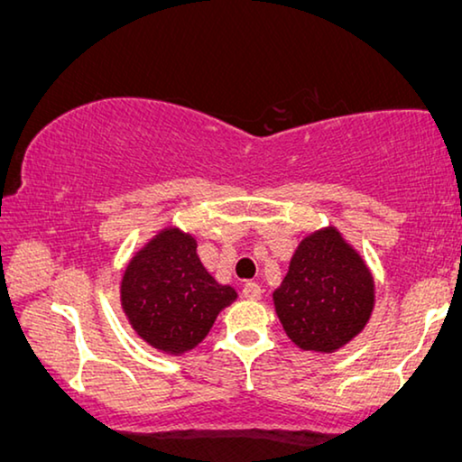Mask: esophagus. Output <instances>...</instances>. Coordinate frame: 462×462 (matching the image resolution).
Listing matches in <instances>:
<instances>
[{
	"mask_svg": "<svg viewBox=\"0 0 462 462\" xmlns=\"http://www.w3.org/2000/svg\"><path fill=\"white\" fill-rule=\"evenodd\" d=\"M242 296L245 300H260V296H263V290H260V285L254 283V281H247V283H244V287H242Z\"/></svg>",
	"mask_w": 462,
	"mask_h": 462,
	"instance_id": "1",
	"label": "esophagus"
}]
</instances>
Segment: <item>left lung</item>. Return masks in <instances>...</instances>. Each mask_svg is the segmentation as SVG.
Instances as JSON below:
<instances>
[{
  "label": "left lung",
  "instance_id": "1",
  "mask_svg": "<svg viewBox=\"0 0 462 462\" xmlns=\"http://www.w3.org/2000/svg\"><path fill=\"white\" fill-rule=\"evenodd\" d=\"M273 304L300 350L333 354L371 320L375 279L360 252L329 225L298 244Z\"/></svg>",
  "mask_w": 462,
  "mask_h": 462
}]
</instances>
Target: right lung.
<instances>
[{"mask_svg": "<svg viewBox=\"0 0 462 462\" xmlns=\"http://www.w3.org/2000/svg\"><path fill=\"white\" fill-rule=\"evenodd\" d=\"M237 300L204 269L198 242L179 226H164L133 254L120 279V306L131 329L158 352L181 356L215 325L218 312Z\"/></svg>", "mask_w": 462, "mask_h": 462, "instance_id": "add662e5", "label": "right lung"}]
</instances>
